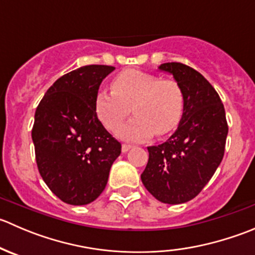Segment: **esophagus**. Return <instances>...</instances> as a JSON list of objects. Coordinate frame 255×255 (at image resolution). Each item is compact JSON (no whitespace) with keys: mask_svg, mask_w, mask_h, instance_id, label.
Here are the masks:
<instances>
[{"mask_svg":"<svg viewBox=\"0 0 255 255\" xmlns=\"http://www.w3.org/2000/svg\"><path fill=\"white\" fill-rule=\"evenodd\" d=\"M130 148H132V145H130V144H122V151H123V153H127V151L129 150Z\"/></svg>","mask_w":255,"mask_h":255,"instance_id":"1","label":"esophagus"}]
</instances>
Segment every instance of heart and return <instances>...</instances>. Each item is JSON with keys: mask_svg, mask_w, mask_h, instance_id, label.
<instances>
[{"mask_svg": "<svg viewBox=\"0 0 255 255\" xmlns=\"http://www.w3.org/2000/svg\"><path fill=\"white\" fill-rule=\"evenodd\" d=\"M94 106L97 118L113 132L128 117L132 106L135 116L118 130V137L142 142L155 133L165 135L176 129L184 115L185 96L175 80L129 69L113 79L111 91L97 92Z\"/></svg>", "mask_w": 255, "mask_h": 255, "instance_id": "b5f03b06", "label": "heart"}]
</instances>
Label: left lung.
<instances>
[{
	"instance_id": "8db88e82",
	"label": "left lung",
	"mask_w": 255,
	"mask_h": 255,
	"mask_svg": "<svg viewBox=\"0 0 255 255\" xmlns=\"http://www.w3.org/2000/svg\"><path fill=\"white\" fill-rule=\"evenodd\" d=\"M158 69L182 87L185 109L173 135L148 146L140 179L160 202L184 204L200 194L222 161L228 134L226 112L216 90L199 71L181 63L161 64Z\"/></svg>"
}]
</instances>
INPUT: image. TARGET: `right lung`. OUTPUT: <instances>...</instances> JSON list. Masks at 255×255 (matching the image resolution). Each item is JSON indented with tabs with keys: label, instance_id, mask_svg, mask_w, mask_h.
I'll list each match as a JSON object with an SVG mask.
<instances>
[{
	"label": "right lung",
	"instance_id": "1",
	"mask_svg": "<svg viewBox=\"0 0 255 255\" xmlns=\"http://www.w3.org/2000/svg\"><path fill=\"white\" fill-rule=\"evenodd\" d=\"M113 70L86 65L65 74L49 87L35 111L32 139L38 170L65 204L95 201L121 154V143L105 129L94 106L102 80Z\"/></svg>",
	"mask_w": 255,
	"mask_h": 255
}]
</instances>
